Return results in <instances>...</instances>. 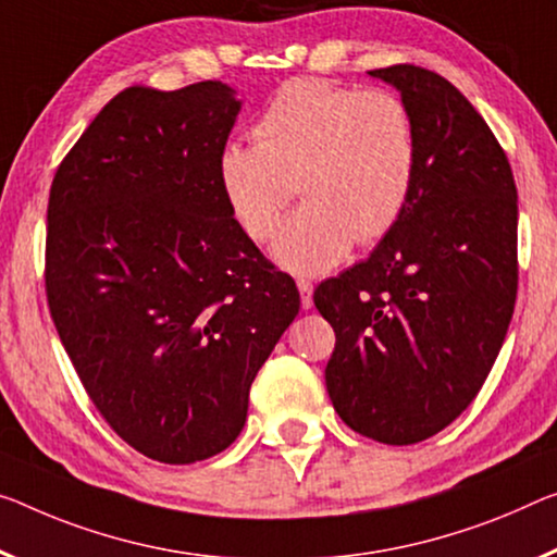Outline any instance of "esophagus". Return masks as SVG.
I'll return each mask as SVG.
<instances>
[{"instance_id":"obj_1","label":"esophagus","mask_w":557,"mask_h":557,"mask_svg":"<svg viewBox=\"0 0 557 557\" xmlns=\"http://www.w3.org/2000/svg\"><path fill=\"white\" fill-rule=\"evenodd\" d=\"M296 286H298V294H301V306L311 308L313 306V284H311V281L298 278Z\"/></svg>"}]
</instances>
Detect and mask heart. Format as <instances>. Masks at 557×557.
Segmentation results:
<instances>
[{
    "label": "heart",
    "mask_w": 557,
    "mask_h": 557,
    "mask_svg": "<svg viewBox=\"0 0 557 557\" xmlns=\"http://www.w3.org/2000/svg\"><path fill=\"white\" fill-rule=\"evenodd\" d=\"M256 141H228L219 153L221 194L253 242L273 236L271 256L294 273H323L358 238L379 242L404 213L418 169V134L408 104L383 89L294 79L253 126Z\"/></svg>",
    "instance_id": "1"
}]
</instances>
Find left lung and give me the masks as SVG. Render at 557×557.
I'll list each match as a JSON object with an SVG mask.
<instances>
[{"mask_svg":"<svg viewBox=\"0 0 557 557\" xmlns=\"http://www.w3.org/2000/svg\"><path fill=\"white\" fill-rule=\"evenodd\" d=\"M406 101L418 134L408 203L366 261L313 290L336 331L331 404L348 428L410 446L473 404L512 319L518 191L506 151L448 79L368 72Z\"/></svg>","mask_w":557,"mask_h":557,"instance_id":"obj_1","label":"left lung"}]
</instances>
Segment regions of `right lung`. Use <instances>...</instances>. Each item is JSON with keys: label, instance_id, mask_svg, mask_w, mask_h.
<instances>
[{"label": "right lung", "instance_id": "1", "mask_svg": "<svg viewBox=\"0 0 557 557\" xmlns=\"http://www.w3.org/2000/svg\"><path fill=\"white\" fill-rule=\"evenodd\" d=\"M242 104L224 82L124 89L51 184V319L99 413L159 463L238 438L256 373L301 306L221 194Z\"/></svg>", "mask_w": 557, "mask_h": 557}]
</instances>
